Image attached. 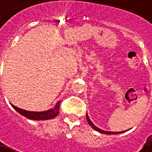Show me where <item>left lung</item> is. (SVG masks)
<instances>
[{
    "mask_svg": "<svg viewBox=\"0 0 152 152\" xmlns=\"http://www.w3.org/2000/svg\"><path fill=\"white\" fill-rule=\"evenodd\" d=\"M86 118H87V121H88V123H89V124L95 129V130H96V131L100 132V133H102V134H121V133H123V132H110V131H105V130H102L101 129H99L98 127L95 125L92 122H91V120L90 119V118L88 117V115L86 113Z\"/></svg>",
    "mask_w": 152,
    "mask_h": 152,
    "instance_id": "8db88e82",
    "label": "left lung"
}]
</instances>
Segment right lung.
I'll return each mask as SVG.
<instances>
[{
  "label": "right lung",
  "mask_w": 152,
  "mask_h": 152,
  "mask_svg": "<svg viewBox=\"0 0 152 152\" xmlns=\"http://www.w3.org/2000/svg\"><path fill=\"white\" fill-rule=\"evenodd\" d=\"M12 107L14 108L17 112H18L21 115L24 116L27 118L33 120H47L50 118H54L59 113V107H60V102L56 104L55 107L50 109L45 112H28L26 110L17 107L13 105Z\"/></svg>",
  "instance_id": "1"
}]
</instances>
